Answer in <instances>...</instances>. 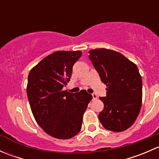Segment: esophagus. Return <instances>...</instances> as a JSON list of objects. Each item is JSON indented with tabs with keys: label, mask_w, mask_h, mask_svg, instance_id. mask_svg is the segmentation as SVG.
<instances>
[{
	"label": "esophagus",
	"mask_w": 159,
	"mask_h": 159,
	"mask_svg": "<svg viewBox=\"0 0 159 159\" xmlns=\"http://www.w3.org/2000/svg\"><path fill=\"white\" fill-rule=\"evenodd\" d=\"M98 98V96L95 94H92V100H96Z\"/></svg>",
	"instance_id": "esophagus-1"
}]
</instances>
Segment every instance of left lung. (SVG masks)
Wrapping results in <instances>:
<instances>
[{
  "label": "left lung",
  "instance_id": "1",
  "mask_svg": "<svg viewBox=\"0 0 159 159\" xmlns=\"http://www.w3.org/2000/svg\"><path fill=\"white\" fill-rule=\"evenodd\" d=\"M89 53L93 66L107 86L106 97H100L104 108L99 120L109 131H125L134 124L142 107V81L138 67L112 50L98 48Z\"/></svg>",
  "mask_w": 159,
  "mask_h": 159
}]
</instances>
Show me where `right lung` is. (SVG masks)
<instances>
[{
	"label": "right lung",
	"mask_w": 159,
	"mask_h": 159,
	"mask_svg": "<svg viewBox=\"0 0 159 159\" xmlns=\"http://www.w3.org/2000/svg\"><path fill=\"white\" fill-rule=\"evenodd\" d=\"M81 51H59L44 57L30 70L27 94L37 123L47 134L68 139L81 129L83 115L92 95L63 91L70 81L72 68Z\"/></svg>",
	"instance_id": "1"
}]
</instances>
